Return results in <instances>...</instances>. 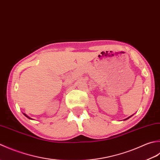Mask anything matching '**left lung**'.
I'll return each instance as SVG.
<instances>
[{
	"label": "left lung",
	"mask_w": 160,
	"mask_h": 160,
	"mask_svg": "<svg viewBox=\"0 0 160 160\" xmlns=\"http://www.w3.org/2000/svg\"><path fill=\"white\" fill-rule=\"evenodd\" d=\"M132 115H131V116H130V117H132ZM130 117H128V118H126V119H125V120H126V119H129V118H130Z\"/></svg>",
	"instance_id": "left-lung-1"
}]
</instances>
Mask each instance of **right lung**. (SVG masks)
I'll return each mask as SVG.
<instances>
[{"label": "right lung", "instance_id": "right-lung-1", "mask_svg": "<svg viewBox=\"0 0 160 160\" xmlns=\"http://www.w3.org/2000/svg\"><path fill=\"white\" fill-rule=\"evenodd\" d=\"M23 115H25V117H28V119H32V118H30V117H29V116H28V115H26V114H25V113H23Z\"/></svg>", "mask_w": 160, "mask_h": 160}]
</instances>
